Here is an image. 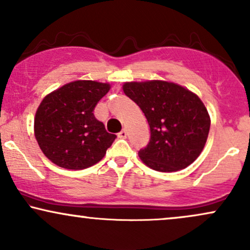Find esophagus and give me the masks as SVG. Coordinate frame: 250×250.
I'll return each instance as SVG.
<instances>
[{
    "mask_svg": "<svg viewBox=\"0 0 250 250\" xmlns=\"http://www.w3.org/2000/svg\"><path fill=\"white\" fill-rule=\"evenodd\" d=\"M119 137L120 139H125V137H127V130H125V129H123V130L120 131Z\"/></svg>",
    "mask_w": 250,
    "mask_h": 250,
    "instance_id": "34e87169",
    "label": "esophagus"
}]
</instances>
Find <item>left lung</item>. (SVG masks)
<instances>
[{
	"instance_id": "obj_1",
	"label": "left lung",
	"mask_w": 250,
	"mask_h": 250,
	"mask_svg": "<svg viewBox=\"0 0 250 250\" xmlns=\"http://www.w3.org/2000/svg\"><path fill=\"white\" fill-rule=\"evenodd\" d=\"M123 91L141 108L150 128L140 159L157 171L188 167L205 148L210 117L196 94L167 81L125 82Z\"/></svg>"
}]
</instances>
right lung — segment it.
Returning <instances> with one entry per match:
<instances>
[{"label":"right lung","instance_id":"1","mask_svg":"<svg viewBox=\"0 0 250 250\" xmlns=\"http://www.w3.org/2000/svg\"><path fill=\"white\" fill-rule=\"evenodd\" d=\"M110 84L79 80L48 94L34 120L42 153L56 166L81 170L101 161L116 139L94 116L97 102Z\"/></svg>","mask_w":250,"mask_h":250}]
</instances>
